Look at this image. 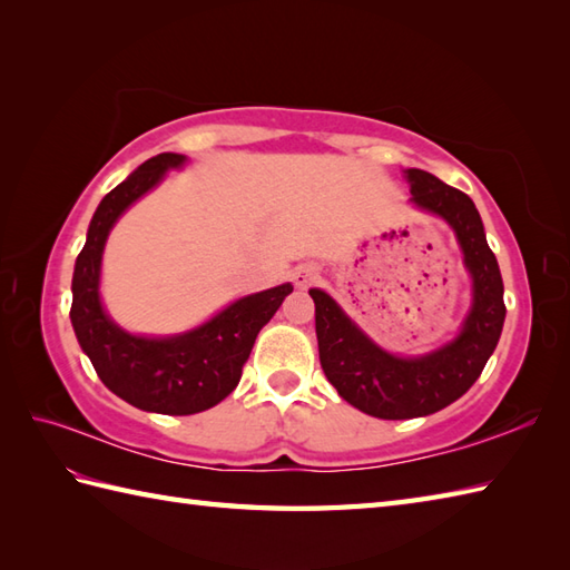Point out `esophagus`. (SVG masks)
<instances>
[{
  "mask_svg": "<svg viewBox=\"0 0 570 570\" xmlns=\"http://www.w3.org/2000/svg\"><path fill=\"white\" fill-rule=\"evenodd\" d=\"M317 275H320L317 265H297L295 273H293V281H295V285H299V287H307L309 283L317 281Z\"/></svg>",
  "mask_w": 570,
  "mask_h": 570,
  "instance_id": "34e87169",
  "label": "esophagus"
}]
</instances>
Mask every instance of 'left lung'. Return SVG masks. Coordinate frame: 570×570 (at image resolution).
Masks as SVG:
<instances>
[{
    "label": "left lung",
    "mask_w": 570,
    "mask_h": 570,
    "mask_svg": "<svg viewBox=\"0 0 570 570\" xmlns=\"http://www.w3.org/2000/svg\"><path fill=\"white\" fill-rule=\"evenodd\" d=\"M404 175L412 205L439 214L456 232L463 263L473 277V305L461 334L420 358L392 356L373 344L332 297L309 289L326 381L353 407L381 420L434 414L465 395L495 351L508 312L500 265L488 246L473 199L426 170L410 168Z\"/></svg>",
    "instance_id": "1"
}]
</instances>
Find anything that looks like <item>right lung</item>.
Segmentation results:
<instances>
[{"mask_svg": "<svg viewBox=\"0 0 570 570\" xmlns=\"http://www.w3.org/2000/svg\"><path fill=\"white\" fill-rule=\"evenodd\" d=\"M185 156L158 154L99 202L87 229V242L75 261L70 322L82 351L114 395L138 410L158 414H197L219 404L242 381L261 328L271 322L293 285H277L236 299L193 332L148 338L114 324L99 302V268L114 222L134 202L156 187Z\"/></svg>", "mask_w": 570, "mask_h": 570, "instance_id": "right-lung-1", "label": "right lung"}]
</instances>
